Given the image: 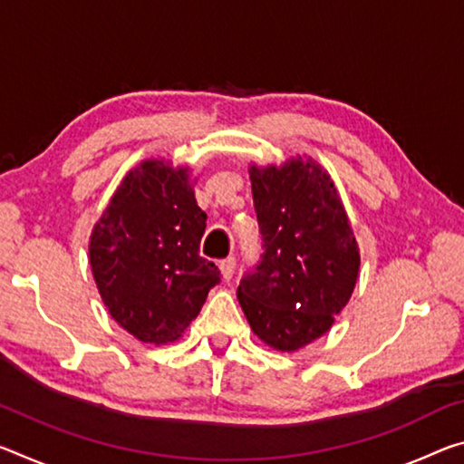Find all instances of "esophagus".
<instances>
[{
	"instance_id": "1",
	"label": "esophagus",
	"mask_w": 464,
	"mask_h": 464,
	"mask_svg": "<svg viewBox=\"0 0 464 464\" xmlns=\"http://www.w3.org/2000/svg\"><path fill=\"white\" fill-rule=\"evenodd\" d=\"M235 266H237V260L235 258H227V260H223L218 264V268H220V275H223V278L227 283L231 281L233 278V275H235Z\"/></svg>"
}]
</instances>
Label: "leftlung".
Segmentation results:
<instances>
[{
  "mask_svg": "<svg viewBox=\"0 0 464 464\" xmlns=\"http://www.w3.org/2000/svg\"><path fill=\"white\" fill-rule=\"evenodd\" d=\"M264 252L241 276L237 299L249 326L278 351H297L333 326L359 272V249L334 183L295 159L252 169Z\"/></svg>",
  "mask_w": 464,
  "mask_h": 464,
  "instance_id": "left-lung-1",
  "label": "left lung"
}]
</instances>
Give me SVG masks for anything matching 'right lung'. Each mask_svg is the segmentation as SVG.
I'll list each match as a JSON object with an SVG mask.
<instances>
[{"mask_svg":"<svg viewBox=\"0 0 464 464\" xmlns=\"http://www.w3.org/2000/svg\"><path fill=\"white\" fill-rule=\"evenodd\" d=\"M204 229L186 169L146 160L117 188L91 235V266L109 314L138 341H175L220 283L200 256Z\"/></svg>","mask_w":464,"mask_h":464,"instance_id":"obj_1","label":"right lung"}]
</instances>
